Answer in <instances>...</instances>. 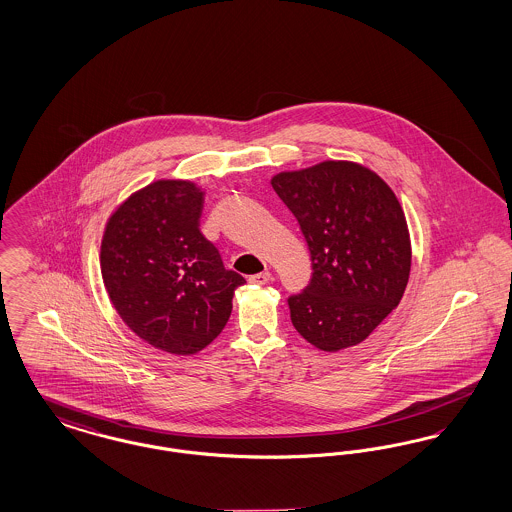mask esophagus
<instances>
[{"label":"esophagus","instance_id":"34e87169","mask_svg":"<svg viewBox=\"0 0 512 512\" xmlns=\"http://www.w3.org/2000/svg\"><path fill=\"white\" fill-rule=\"evenodd\" d=\"M270 280H272V276H270L268 270L259 272V274H255V276H249V282H251V284H259V286H265Z\"/></svg>","mask_w":512,"mask_h":512}]
</instances>
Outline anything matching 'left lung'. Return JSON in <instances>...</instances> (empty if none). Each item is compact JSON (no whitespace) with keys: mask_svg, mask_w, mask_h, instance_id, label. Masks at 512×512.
<instances>
[{"mask_svg":"<svg viewBox=\"0 0 512 512\" xmlns=\"http://www.w3.org/2000/svg\"><path fill=\"white\" fill-rule=\"evenodd\" d=\"M299 220L313 278L288 299L295 330L320 351L365 341L399 305L411 274V234L382 176L355 161H322L270 178Z\"/></svg>","mask_w":512,"mask_h":512,"instance_id":"8db88e82","label":"left lung"}]
</instances>
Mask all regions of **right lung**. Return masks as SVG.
Listing matches in <instances>:
<instances>
[{
    "label": "right lung",
    "instance_id": "obj_1",
    "mask_svg": "<svg viewBox=\"0 0 512 512\" xmlns=\"http://www.w3.org/2000/svg\"><path fill=\"white\" fill-rule=\"evenodd\" d=\"M201 205L192 180L157 178L115 207L101 238V278L115 311L172 355H195L215 340L245 284L201 234Z\"/></svg>",
    "mask_w": 512,
    "mask_h": 512
}]
</instances>
